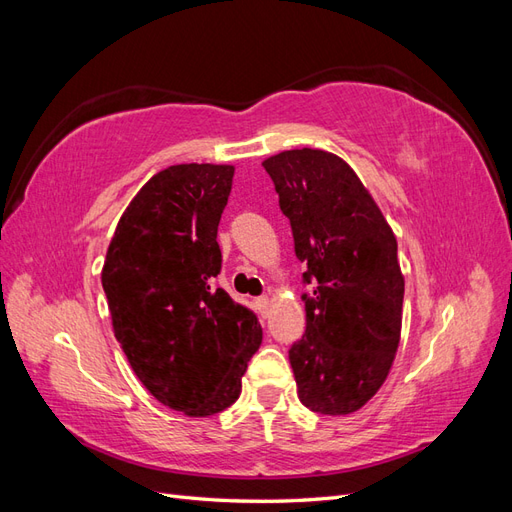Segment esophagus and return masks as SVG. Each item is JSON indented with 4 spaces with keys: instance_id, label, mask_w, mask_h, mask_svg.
Listing matches in <instances>:
<instances>
[{
    "instance_id": "34e87169",
    "label": "esophagus",
    "mask_w": 512,
    "mask_h": 512,
    "mask_svg": "<svg viewBox=\"0 0 512 512\" xmlns=\"http://www.w3.org/2000/svg\"><path fill=\"white\" fill-rule=\"evenodd\" d=\"M269 303H271L269 297H258V299H256V309H258V312H260L262 316H265V314L269 312Z\"/></svg>"
}]
</instances>
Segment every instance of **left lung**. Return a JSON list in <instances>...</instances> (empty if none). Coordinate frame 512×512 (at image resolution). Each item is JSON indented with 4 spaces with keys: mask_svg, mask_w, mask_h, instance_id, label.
Returning <instances> with one entry per match:
<instances>
[{
    "mask_svg": "<svg viewBox=\"0 0 512 512\" xmlns=\"http://www.w3.org/2000/svg\"><path fill=\"white\" fill-rule=\"evenodd\" d=\"M307 265V327L288 359L301 404L344 416L389 376L401 335L404 275L397 239L359 175L335 153L290 149L262 162Z\"/></svg>",
    "mask_w": 512,
    "mask_h": 512,
    "instance_id": "1",
    "label": "left lung"
}]
</instances>
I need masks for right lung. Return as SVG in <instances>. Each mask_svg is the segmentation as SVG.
<instances>
[{"instance_id": "right-lung-1", "label": "right lung", "mask_w": 512, "mask_h": 512, "mask_svg": "<svg viewBox=\"0 0 512 512\" xmlns=\"http://www.w3.org/2000/svg\"><path fill=\"white\" fill-rule=\"evenodd\" d=\"M235 166L175 164L123 211L102 267L113 331L145 389L185 416L235 404L258 318L215 288Z\"/></svg>"}]
</instances>
